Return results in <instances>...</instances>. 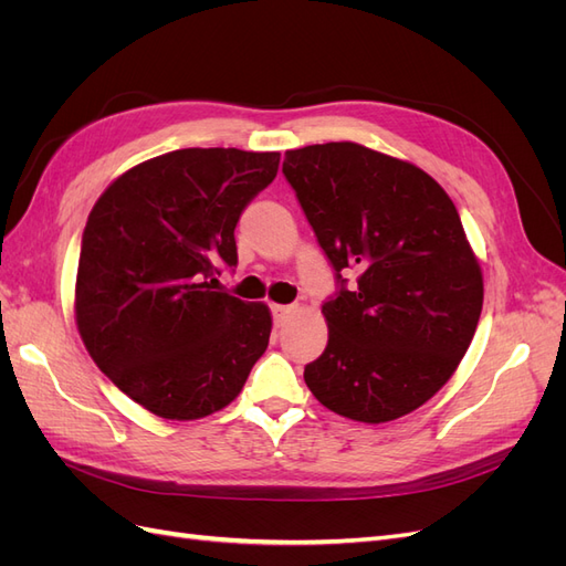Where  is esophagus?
Segmentation results:
<instances>
[{
	"instance_id": "obj_1",
	"label": "esophagus",
	"mask_w": 566,
	"mask_h": 566,
	"mask_svg": "<svg viewBox=\"0 0 566 566\" xmlns=\"http://www.w3.org/2000/svg\"><path fill=\"white\" fill-rule=\"evenodd\" d=\"M271 314H273V321H276L279 328H283L287 318L295 314V306L293 304H271Z\"/></svg>"
}]
</instances>
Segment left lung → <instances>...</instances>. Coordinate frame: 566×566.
I'll list each match as a JSON object with an SVG mask.
<instances>
[{"mask_svg":"<svg viewBox=\"0 0 566 566\" xmlns=\"http://www.w3.org/2000/svg\"><path fill=\"white\" fill-rule=\"evenodd\" d=\"M283 175L337 279L358 273L323 306L328 347L306 387L356 422L420 408L451 380L484 302L453 200L413 163L354 142L287 150Z\"/></svg>","mask_w":566,"mask_h":566,"instance_id":"1","label":"left lung"}]
</instances>
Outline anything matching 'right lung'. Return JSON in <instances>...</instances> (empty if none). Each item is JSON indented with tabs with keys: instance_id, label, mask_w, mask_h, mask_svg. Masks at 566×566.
<instances>
[{
	"instance_id": "obj_1",
	"label": "right lung",
	"mask_w": 566,
	"mask_h": 566,
	"mask_svg": "<svg viewBox=\"0 0 566 566\" xmlns=\"http://www.w3.org/2000/svg\"><path fill=\"white\" fill-rule=\"evenodd\" d=\"M281 153L181 148L98 196L82 233L75 323L94 364L165 420H200L241 394L266 352L271 312L212 290L235 266L233 229Z\"/></svg>"
}]
</instances>
